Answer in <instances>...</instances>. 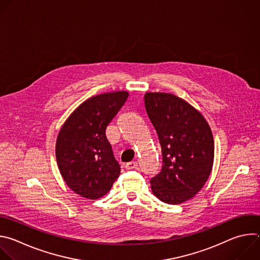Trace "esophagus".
I'll return each instance as SVG.
<instances>
[{
  "label": "esophagus",
  "instance_id": "obj_1",
  "mask_svg": "<svg viewBox=\"0 0 260 260\" xmlns=\"http://www.w3.org/2000/svg\"><path fill=\"white\" fill-rule=\"evenodd\" d=\"M138 167V162L137 161H131L125 164V169L126 170H135Z\"/></svg>",
  "mask_w": 260,
  "mask_h": 260
}]
</instances>
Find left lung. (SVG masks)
Listing matches in <instances>:
<instances>
[{"mask_svg": "<svg viewBox=\"0 0 260 260\" xmlns=\"http://www.w3.org/2000/svg\"><path fill=\"white\" fill-rule=\"evenodd\" d=\"M144 100L162 154L161 170L150 180L152 192L170 205L186 202L203 188L211 174V128L196 108L175 94L146 92Z\"/></svg>", "mask_w": 260, "mask_h": 260, "instance_id": "left-lung-1", "label": "left lung"}]
</instances>
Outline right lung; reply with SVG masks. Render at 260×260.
<instances>
[{"label": "right lung", "instance_id": "1", "mask_svg": "<svg viewBox=\"0 0 260 260\" xmlns=\"http://www.w3.org/2000/svg\"><path fill=\"white\" fill-rule=\"evenodd\" d=\"M127 96V91L92 96L74 111L59 131L55 146L59 172L68 186L85 199L108 193L120 174L106 128Z\"/></svg>", "mask_w": 260, "mask_h": 260}]
</instances>
